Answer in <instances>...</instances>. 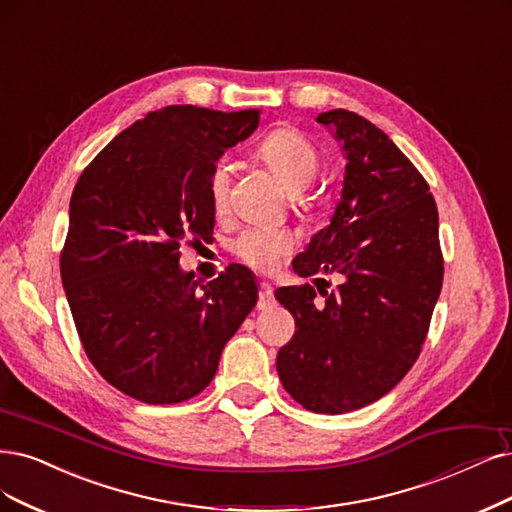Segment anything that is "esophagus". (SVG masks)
<instances>
[{
    "label": "esophagus",
    "mask_w": 512,
    "mask_h": 512,
    "mask_svg": "<svg viewBox=\"0 0 512 512\" xmlns=\"http://www.w3.org/2000/svg\"><path fill=\"white\" fill-rule=\"evenodd\" d=\"M274 304V291H272V285L266 280L259 282V301H257V308L259 310H266Z\"/></svg>",
    "instance_id": "34e87169"
}]
</instances>
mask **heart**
Segmentation results:
<instances>
[{"instance_id": "1", "label": "heart", "mask_w": 512, "mask_h": 512, "mask_svg": "<svg viewBox=\"0 0 512 512\" xmlns=\"http://www.w3.org/2000/svg\"><path fill=\"white\" fill-rule=\"evenodd\" d=\"M259 156L291 192L306 189L320 170L318 149L295 128L274 130L259 145ZM227 192H230V164L219 160L211 170V177H208V200H211L215 213H221L227 206ZM293 246L295 238L287 230L249 227L232 242V251L249 266L272 272L293 251Z\"/></svg>"}]
</instances>
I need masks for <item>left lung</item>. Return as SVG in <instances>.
<instances>
[{"label":"left lung","instance_id":"obj_1","mask_svg":"<svg viewBox=\"0 0 512 512\" xmlns=\"http://www.w3.org/2000/svg\"><path fill=\"white\" fill-rule=\"evenodd\" d=\"M346 158L331 223L293 259L314 285L276 289L295 335L276 356L280 382L314 413L375 403L418 361L443 285L439 213L430 187L384 130L354 111L320 113Z\"/></svg>","mask_w":512,"mask_h":512}]
</instances>
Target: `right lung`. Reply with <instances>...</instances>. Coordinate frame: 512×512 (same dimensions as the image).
Listing matches in <instances>:
<instances>
[{
  "label": "right lung",
  "instance_id": "obj_1",
  "mask_svg": "<svg viewBox=\"0 0 512 512\" xmlns=\"http://www.w3.org/2000/svg\"><path fill=\"white\" fill-rule=\"evenodd\" d=\"M257 124V109L149 111L75 183L61 253L73 323L94 369L141 403L173 405L202 392L257 304L244 266L206 285L179 266L183 240L213 236L215 162Z\"/></svg>",
  "mask_w": 512,
  "mask_h": 512
}]
</instances>
